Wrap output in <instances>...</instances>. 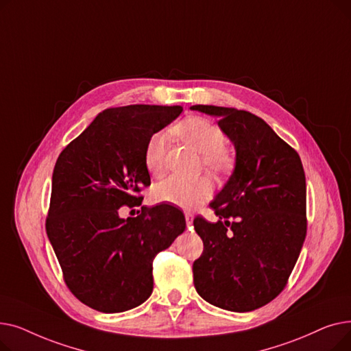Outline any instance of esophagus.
I'll use <instances>...</instances> for the list:
<instances>
[{"instance_id":"1","label":"esophagus","mask_w":351,"mask_h":351,"mask_svg":"<svg viewBox=\"0 0 351 351\" xmlns=\"http://www.w3.org/2000/svg\"><path fill=\"white\" fill-rule=\"evenodd\" d=\"M185 219H186V225H188V228H191V226H192V223H193V215H192L191 212H185Z\"/></svg>"}]
</instances>
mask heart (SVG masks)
I'll use <instances>...</instances> for the list:
<instances>
[{
  "instance_id": "heart-1",
  "label": "heart",
  "mask_w": 351,
  "mask_h": 351,
  "mask_svg": "<svg viewBox=\"0 0 351 351\" xmlns=\"http://www.w3.org/2000/svg\"><path fill=\"white\" fill-rule=\"evenodd\" d=\"M172 132L196 152L200 154L204 168L213 175H225L234 165V155L225 145V132L213 122L191 117L173 126ZM166 147L168 136L165 132L154 134L145 147L146 169L155 176L165 172ZM212 193V182L205 178L188 179L183 176H169L154 188V197L158 202H166L180 208H193L205 202Z\"/></svg>"
}]
</instances>
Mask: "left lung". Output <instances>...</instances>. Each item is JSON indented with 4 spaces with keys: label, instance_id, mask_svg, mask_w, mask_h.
<instances>
[{
    "label": "left lung",
    "instance_id": "8db88e82",
    "mask_svg": "<svg viewBox=\"0 0 351 351\" xmlns=\"http://www.w3.org/2000/svg\"><path fill=\"white\" fill-rule=\"evenodd\" d=\"M219 118L236 149L234 169L210 202L219 220L196 216L204 253L193 262L196 291L229 311L259 308L285 289L306 237V176L299 154L259 117L193 105Z\"/></svg>",
    "mask_w": 351,
    "mask_h": 351
}]
</instances>
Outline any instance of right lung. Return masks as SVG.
Instances as JSON below:
<instances>
[{"label":"right lung","mask_w":351,"mask_h":351,"mask_svg":"<svg viewBox=\"0 0 351 351\" xmlns=\"http://www.w3.org/2000/svg\"><path fill=\"white\" fill-rule=\"evenodd\" d=\"M182 110L105 109L55 163L47 234L68 289L90 308L121 313L142 304L154 290L155 256L186 228L182 210L168 204L142 206L136 217L119 216L121 206L141 204V191L151 185L147 141Z\"/></svg>","instance_id":"right-lung-1"}]
</instances>
